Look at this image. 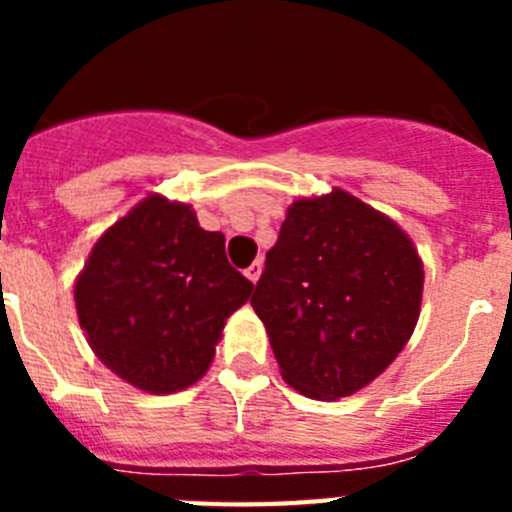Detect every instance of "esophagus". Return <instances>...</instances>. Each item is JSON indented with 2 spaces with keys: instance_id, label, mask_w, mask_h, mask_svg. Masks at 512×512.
Returning <instances> with one entry per match:
<instances>
[{
  "instance_id": "obj_1",
  "label": "esophagus",
  "mask_w": 512,
  "mask_h": 512,
  "mask_svg": "<svg viewBox=\"0 0 512 512\" xmlns=\"http://www.w3.org/2000/svg\"><path fill=\"white\" fill-rule=\"evenodd\" d=\"M261 269H264V264H261V261H253V264L246 269V277L251 279L253 284H256V282H259V277H261Z\"/></svg>"
}]
</instances>
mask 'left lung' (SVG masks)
I'll use <instances>...</instances> for the list:
<instances>
[{
	"label": "left lung",
	"mask_w": 512,
	"mask_h": 512,
	"mask_svg": "<svg viewBox=\"0 0 512 512\" xmlns=\"http://www.w3.org/2000/svg\"><path fill=\"white\" fill-rule=\"evenodd\" d=\"M423 261L410 235L346 189L287 207L251 305L282 379L312 400L364 390L413 336Z\"/></svg>",
	"instance_id": "left-lung-1"
}]
</instances>
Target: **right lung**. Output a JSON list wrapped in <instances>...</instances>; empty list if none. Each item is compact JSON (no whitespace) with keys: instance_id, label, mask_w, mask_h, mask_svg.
<instances>
[{"instance_id":"obj_1","label":"right lung","mask_w":512,"mask_h":512,"mask_svg":"<svg viewBox=\"0 0 512 512\" xmlns=\"http://www.w3.org/2000/svg\"><path fill=\"white\" fill-rule=\"evenodd\" d=\"M253 284L225 259V235L184 202L148 194L104 230L74 284L79 325L110 372L151 395L200 382L225 320Z\"/></svg>"}]
</instances>
